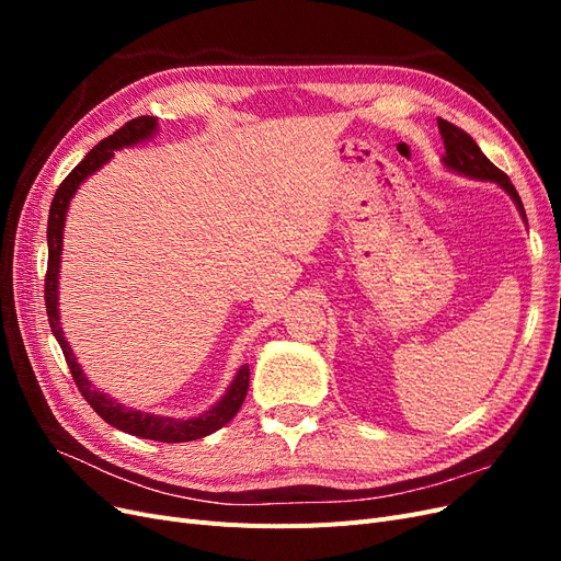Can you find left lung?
Listing matches in <instances>:
<instances>
[{"instance_id":"obj_1","label":"left lung","mask_w":561,"mask_h":561,"mask_svg":"<svg viewBox=\"0 0 561 561\" xmlns=\"http://www.w3.org/2000/svg\"><path fill=\"white\" fill-rule=\"evenodd\" d=\"M437 128H439V135H443V140H445L443 163L449 168V171L461 173L466 178H474V180L496 182L501 190L511 194L519 215L526 219L522 198L513 186L511 178H507L503 171H499V168L482 154V149L478 147V142H474L466 130L445 122V118H437Z\"/></svg>"}]
</instances>
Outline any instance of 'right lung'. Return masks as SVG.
I'll list each match as a JSON object with an SVG mask.
<instances>
[{
  "mask_svg": "<svg viewBox=\"0 0 561 561\" xmlns=\"http://www.w3.org/2000/svg\"><path fill=\"white\" fill-rule=\"evenodd\" d=\"M159 130L157 116H138L133 122L124 124L116 133H112L110 138L100 140L83 161L75 168V171L62 180L58 186V192L54 196V203H50L48 210V229H46V241H48V268H46V280H44V299H46V313H48V325L54 336L58 339V344L62 348V355L67 360V367L72 371V379L79 388V393L87 398V402L93 407L98 416H103L110 426L138 435L145 439H159V443H192V439L206 437L215 431H219L229 423L236 412L241 410V404L248 396V381H250V369L248 365H241V369L236 371V377L231 386L227 388V393L222 400L215 402L208 412H203L201 416L194 419H173V416H159V414H147L130 410V407H124L122 402L112 400L103 390L93 388V383L83 375L75 353L67 344V339L62 336L60 328V309H58V276H60V252H62V227H65V217L67 208H70V201L75 192L79 190V184L100 171L112 157L116 149L133 147L147 138H151Z\"/></svg>",
  "mask_w": 561,
  "mask_h": 561,
  "instance_id": "right-lung-1",
  "label": "right lung"
}]
</instances>
